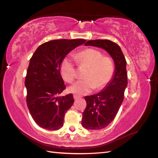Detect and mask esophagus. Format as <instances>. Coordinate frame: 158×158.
Wrapping results in <instances>:
<instances>
[{"mask_svg":"<svg viewBox=\"0 0 158 158\" xmlns=\"http://www.w3.org/2000/svg\"><path fill=\"white\" fill-rule=\"evenodd\" d=\"M73 97H74V99L77 100V99H79V98H80V96L77 95V94H74V95H73Z\"/></svg>","mask_w":158,"mask_h":158,"instance_id":"esophagus-1","label":"esophagus"}]
</instances>
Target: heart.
<instances>
[{"mask_svg":"<svg viewBox=\"0 0 158 158\" xmlns=\"http://www.w3.org/2000/svg\"><path fill=\"white\" fill-rule=\"evenodd\" d=\"M77 64L88 68L84 80H80L70 87V91L77 94H85L94 88L101 89L110 81L113 76L114 66L109 57L104 56L101 52L88 48L74 56ZM61 74L67 82H73L77 77L74 63L70 58H65L61 64Z\"/></svg>","mask_w":158,"mask_h":158,"instance_id":"1","label":"heart"}]
</instances>
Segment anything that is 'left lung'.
I'll return each mask as SVG.
<instances>
[{
  "label": "left lung",
  "instance_id": "left-lung-1",
  "mask_svg": "<svg viewBox=\"0 0 158 158\" xmlns=\"http://www.w3.org/2000/svg\"><path fill=\"white\" fill-rule=\"evenodd\" d=\"M85 45L104 49L115 64L114 77L107 86L98 94L85 97L87 104L83 113L81 124L90 130H99L113 121L124 100L127 85V61L120 47L110 40H90Z\"/></svg>",
  "mask_w": 158,
  "mask_h": 158
}]
</instances>
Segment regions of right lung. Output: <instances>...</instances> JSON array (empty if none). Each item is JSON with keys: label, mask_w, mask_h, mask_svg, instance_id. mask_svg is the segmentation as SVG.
I'll list each match as a JSON object with an SVG mask.
<instances>
[{"label": "right lung", "mask_w": 158, "mask_h": 158, "mask_svg": "<svg viewBox=\"0 0 158 158\" xmlns=\"http://www.w3.org/2000/svg\"><path fill=\"white\" fill-rule=\"evenodd\" d=\"M84 39L52 40L39 46L31 57L25 85L30 113L40 127L50 131L61 128L65 113L74 103L73 94H59L66 86L60 66L64 57Z\"/></svg>", "instance_id": "1"}]
</instances>
